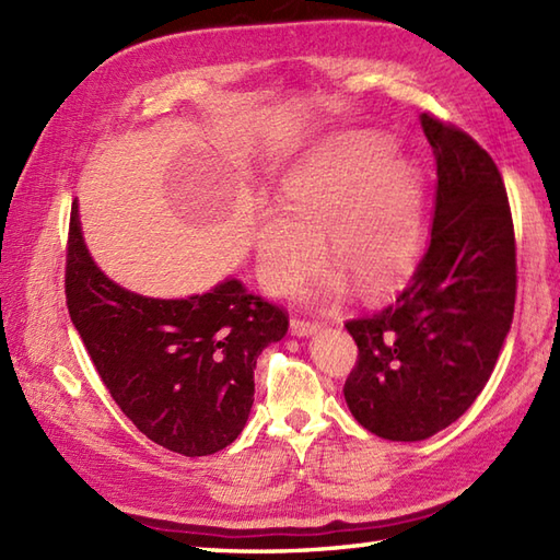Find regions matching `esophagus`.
Returning <instances> with one entry per match:
<instances>
[{
    "label": "esophagus",
    "mask_w": 560,
    "mask_h": 560,
    "mask_svg": "<svg viewBox=\"0 0 560 560\" xmlns=\"http://www.w3.org/2000/svg\"><path fill=\"white\" fill-rule=\"evenodd\" d=\"M323 329L319 323H307V319H291V335L293 337H313Z\"/></svg>",
    "instance_id": "esophagus-1"
}]
</instances>
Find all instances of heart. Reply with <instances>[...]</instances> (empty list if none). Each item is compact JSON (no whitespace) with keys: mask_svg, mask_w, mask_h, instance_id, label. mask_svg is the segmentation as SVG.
Wrapping results in <instances>:
<instances>
[{"mask_svg":"<svg viewBox=\"0 0 560 560\" xmlns=\"http://www.w3.org/2000/svg\"><path fill=\"white\" fill-rule=\"evenodd\" d=\"M392 141L377 132H349L319 149L283 187V211H265L255 225L261 283L289 295L329 257L315 291L335 301L359 283L377 299L407 277L419 257L423 175L413 161L389 156Z\"/></svg>","mask_w":560,"mask_h":560,"instance_id":"obj_1","label":"heart"}]
</instances>
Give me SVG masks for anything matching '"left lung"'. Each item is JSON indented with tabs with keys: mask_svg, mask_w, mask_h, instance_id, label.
Here are the masks:
<instances>
[{
	"mask_svg": "<svg viewBox=\"0 0 560 560\" xmlns=\"http://www.w3.org/2000/svg\"><path fill=\"white\" fill-rule=\"evenodd\" d=\"M438 187L431 243L397 301L347 323L359 347L343 397L385 440L416 443L489 383L515 313V233L503 177L462 129L421 115Z\"/></svg>",
	"mask_w": 560,
	"mask_h": 560,
	"instance_id": "left-lung-1",
	"label": "left lung"
}]
</instances>
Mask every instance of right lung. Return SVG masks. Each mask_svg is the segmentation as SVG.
I'll use <instances>...</instances> for the list:
<instances>
[{
    "mask_svg": "<svg viewBox=\"0 0 560 560\" xmlns=\"http://www.w3.org/2000/svg\"><path fill=\"white\" fill-rule=\"evenodd\" d=\"M67 307L122 413L153 443L205 457L243 433L257 355L289 331L277 305L223 279L187 299H151L115 283L83 241L71 205Z\"/></svg>",
    "mask_w": 560,
    "mask_h": 560,
    "instance_id": "1",
    "label": "right lung"
}]
</instances>
